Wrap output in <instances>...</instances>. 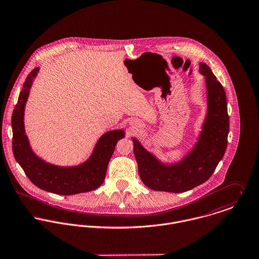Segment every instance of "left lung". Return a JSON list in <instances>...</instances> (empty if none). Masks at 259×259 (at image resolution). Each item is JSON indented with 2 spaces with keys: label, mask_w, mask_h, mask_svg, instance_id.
I'll list each match as a JSON object with an SVG mask.
<instances>
[{
  "label": "left lung",
  "mask_w": 259,
  "mask_h": 259,
  "mask_svg": "<svg viewBox=\"0 0 259 259\" xmlns=\"http://www.w3.org/2000/svg\"><path fill=\"white\" fill-rule=\"evenodd\" d=\"M207 111L195 147L180 162L164 164L133 138L134 154L144 184L154 191L183 193L207 181L223 159L228 145L230 118L226 91L211 69L203 62Z\"/></svg>",
  "instance_id": "left-lung-1"
}]
</instances>
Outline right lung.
Returning a JSON list of instances; mask_svg holds the SVG:
<instances>
[{"label": "right lung", "instance_id": "1", "mask_svg": "<svg viewBox=\"0 0 259 259\" xmlns=\"http://www.w3.org/2000/svg\"><path fill=\"white\" fill-rule=\"evenodd\" d=\"M38 70L36 67L28 75L13 111L12 129L15 159L30 182L44 191L69 196L96 190L103 184L116 144L124 138L125 133L123 130H112L104 133L97 141L89 159L78 166L60 167L37 157L31 150L26 135L24 115L29 89Z\"/></svg>", "mask_w": 259, "mask_h": 259}]
</instances>
